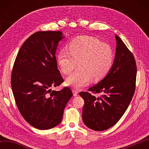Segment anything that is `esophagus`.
<instances>
[{
	"instance_id": "obj_1",
	"label": "esophagus",
	"mask_w": 149,
	"mask_h": 149,
	"mask_svg": "<svg viewBox=\"0 0 149 149\" xmlns=\"http://www.w3.org/2000/svg\"><path fill=\"white\" fill-rule=\"evenodd\" d=\"M73 93H74V97H76V96L78 95V93H79V92H78V91L75 90V89H73Z\"/></svg>"
}]
</instances>
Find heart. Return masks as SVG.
I'll use <instances>...</instances> for the list:
<instances>
[{"label": "heart", "mask_w": 149, "mask_h": 149, "mask_svg": "<svg viewBox=\"0 0 149 149\" xmlns=\"http://www.w3.org/2000/svg\"><path fill=\"white\" fill-rule=\"evenodd\" d=\"M115 54L110 45L90 37H79L72 40L67 49L57 56L60 71L68 75L77 66L79 68L67 77L66 84L79 89L91 79L97 82L109 74L114 63Z\"/></svg>", "instance_id": "obj_1"}]
</instances>
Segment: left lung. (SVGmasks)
Segmentation results:
<instances>
[{
    "instance_id": "1",
    "label": "left lung",
    "mask_w": 149,
    "mask_h": 149,
    "mask_svg": "<svg viewBox=\"0 0 149 149\" xmlns=\"http://www.w3.org/2000/svg\"><path fill=\"white\" fill-rule=\"evenodd\" d=\"M116 52L111 71L89 91H81L84 99L83 121L93 130L103 131L112 127L122 118L135 90L137 65L135 58L122 39L116 35ZM103 95L97 98L92 93Z\"/></svg>"
}]
</instances>
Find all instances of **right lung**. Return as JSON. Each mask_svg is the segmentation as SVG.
Returning <instances> with one entry per match:
<instances>
[{
	"label": "right lung",
	"mask_w": 149,
	"mask_h": 149,
	"mask_svg": "<svg viewBox=\"0 0 149 149\" xmlns=\"http://www.w3.org/2000/svg\"><path fill=\"white\" fill-rule=\"evenodd\" d=\"M63 39L60 31H38L20 48L11 75V86L20 114L39 130H50L61 122L72 91L68 87L50 89L64 82L55 52Z\"/></svg>",
	"instance_id": "add662e5"
}]
</instances>
